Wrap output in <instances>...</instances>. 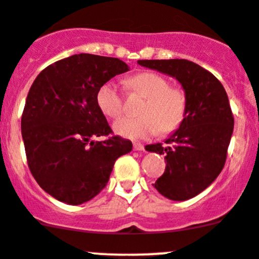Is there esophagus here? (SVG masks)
I'll return each mask as SVG.
<instances>
[{
  "label": "esophagus",
  "mask_w": 259,
  "mask_h": 259,
  "mask_svg": "<svg viewBox=\"0 0 259 259\" xmlns=\"http://www.w3.org/2000/svg\"><path fill=\"white\" fill-rule=\"evenodd\" d=\"M133 147H134V151H138V152L144 151V146L141 143H134L133 144Z\"/></svg>",
  "instance_id": "esophagus-1"
}]
</instances>
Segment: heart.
Listing matches in <instances>:
<instances>
[{
  "mask_svg": "<svg viewBox=\"0 0 259 259\" xmlns=\"http://www.w3.org/2000/svg\"><path fill=\"white\" fill-rule=\"evenodd\" d=\"M132 91L146 101L139 110V117H122L113 124V132L133 141L149 139L161 130L171 133L180 126L187 112V96L178 87H171L166 76L146 71L129 80ZM97 105L107 117L116 118L122 112V96L117 84L107 81L97 92Z\"/></svg>",
  "mask_w": 259,
  "mask_h": 259,
  "instance_id": "heart-1",
  "label": "heart"
}]
</instances>
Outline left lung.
<instances>
[{"instance_id":"1","label":"left lung","mask_w":259,"mask_h":259,"mask_svg":"<svg viewBox=\"0 0 259 259\" xmlns=\"http://www.w3.org/2000/svg\"><path fill=\"white\" fill-rule=\"evenodd\" d=\"M138 64L170 75L187 96V112L178 130L147 151L165 154L166 168L154 188L171 200L195 197L216 180L226 161L234 130L226 91L219 79L188 60H139Z\"/></svg>"}]
</instances>
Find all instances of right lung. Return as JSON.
I'll list each match as a JSON object with an SVG mask.
<instances>
[{
	"mask_svg": "<svg viewBox=\"0 0 259 259\" xmlns=\"http://www.w3.org/2000/svg\"><path fill=\"white\" fill-rule=\"evenodd\" d=\"M129 71L124 61L91 53L72 55L46 67L31 84L21 116V135L31 175L45 192L81 204L107 184L115 161L133 149L112 133L97 105V92Z\"/></svg>",
	"mask_w": 259,
	"mask_h": 259,
	"instance_id": "right-lung-1",
	"label": "right lung"
}]
</instances>
